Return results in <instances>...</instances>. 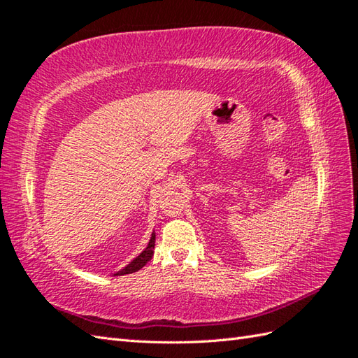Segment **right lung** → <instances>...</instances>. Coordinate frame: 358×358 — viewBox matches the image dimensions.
<instances>
[{
	"label": "right lung",
	"mask_w": 358,
	"mask_h": 358,
	"mask_svg": "<svg viewBox=\"0 0 358 358\" xmlns=\"http://www.w3.org/2000/svg\"><path fill=\"white\" fill-rule=\"evenodd\" d=\"M155 243H156V233L152 231L147 249H145L141 255H138V257H136L133 261H131L127 267H123L122 271H119L117 273H114V276L127 275V273H133V272L141 271V268L152 258V255H155Z\"/></svg>",
	"instance_id": "obj_1"
}]
</instances>
